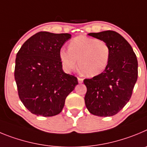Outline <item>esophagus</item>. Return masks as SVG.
I'll list each match as a JSON object with an SVG mask.
<instances>
[{
    "label": "esophagus",
    "instance_id": "esophagus-1",
    "mask_svg": "<svg viewBox=\"0 0 147 147\" xmlns=\"http://www.w3.org/2000/svg\"><path fill=\"white\" fill-rule=\"evenodd\" d=\"M78 80L79 83H82L83 81V79L81 78H78Z\"/></svg>",
    "mask_w": 147,
    "mask_h": 147
}]
</instances>
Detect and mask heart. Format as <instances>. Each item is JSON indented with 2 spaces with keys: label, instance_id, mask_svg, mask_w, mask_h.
Returning a JSON list of instances; mask_svg holds the SVG:
<instances>
[{
  "label": "heart",
  "instance_id": "obj_1",
  "mask_svg": "<svg viewBox=\"0 0 147 147\" xmlns=\"http://www.w3.org/2000/svg\"><path fill=\"white\" fill-rule=\"evenodd\" d=\"M111 49L102 39L79 36L69 43L68 51L61 49L59 59L64 70L69 72L78 65L88 77H94L105 70L109 62Z\"/></svg>",
  "mask_w": 147,
  "mask_h": 147
}]
</instances>
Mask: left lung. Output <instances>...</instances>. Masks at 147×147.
Segmentation results:
<instances>
[{
	"mask_svg": "<svg viewBox=\"0 0 147 147\" xmlns=\"http://www.w3.org/2000/svg\"><path fill=\"white\" fill-rule=\"evenodd\" d=\"M88 35L106 42L111 49V56L101 74L83 80L87 88L84 98L86 106L95 116H113L131 97L138 78L137 58L127 41L116 31Z\"/></svg>",
	"mask_w": 147,
	"mask_h": 147,
	"instance_id": "8db88e82",
	"label": "left lung"
}]
</instances>
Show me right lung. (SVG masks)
Wrapping results in <instances>:
<instances>
[{
	"instance_id": "right-lung-1",
	"label": "right lung",
	"mask_w": 147,
	"mask_h": 147,
	"mask_svg": "<svg viewBox=\"0 0 147 147\" xmlns=\"http://www.w3.org/2000/svg\"><path fill=\"white\" fill-rule=\"evenodd\" d=\"M69 34L40 31L26 41L17 53L14 69L18 95L33 114L53 116L61 112L65 100L78 84L62 69L59 51Z\"/></svg>"
}]
</instances>
